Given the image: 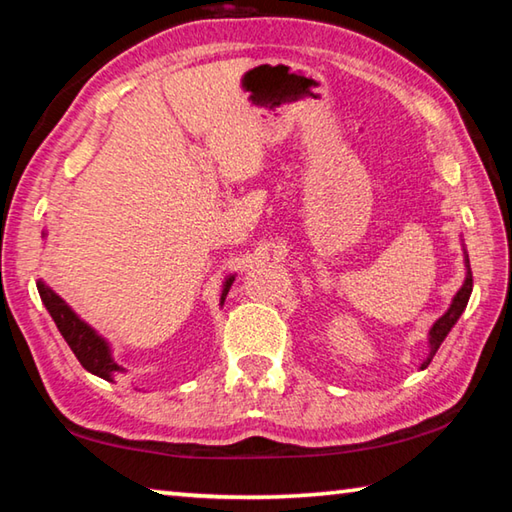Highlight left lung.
<instances>
[{
    "label": "left lung",
    "mask_w": 512,
    "mask_h": 512,
    "mask_svg": "<svg viewBox=\"0 0 512 512\" xmlns=\"http://www.w3.org/2000/svg\"><path fill=\"white\" fill-rule=\"evenodd\" d=\"M465 262H467V277H465V284L461 287V291H458L456 296H454V302H452V307L447 309V314H445L443 318H438V320H436V325L431 327V332H429V345H431V352H429L427 361L422 363V368H427V366H429L431 359H433V354L438 352L440 343L445 341V336L449 334V329H452V327L456 325V320L461 318L463 309L467 307V300H470V293H472V284H474V280H472V271H470V259H465Z\"/></svg>",
    "instance_id": "left-lung-1"
}]
</instances>
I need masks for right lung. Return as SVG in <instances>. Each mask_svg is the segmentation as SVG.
<instances>
[{"mask_svg":"<svg viewBox=\"0 0 512 512\" xmlns=\"http://www.w3.org/2000/svg\"><path fill=\"white\" fill-rule=\"evenodd\" d=\"M232 280H235V277H230V280L225 282L221 302L225 300V296H228ZM38 291H40V298H42V302H45V307L51 314V318H54L58 332L63 334V339L67 341L69 348H72L76 359L81 361V366L85 370L92 372V375H97V377H103V379H110L112 372L121 370L117 363L112 361L106 341H103L101 336L94 334V329L85 325L83 320L76 316L74 311L69 309L65 302L60 300L49 287H45L42 282H38Z\"/></svg>","mask_w":512,"mask_h":512,"instance_id":"add662e5","label":"right lung"}]
</instances>
